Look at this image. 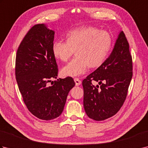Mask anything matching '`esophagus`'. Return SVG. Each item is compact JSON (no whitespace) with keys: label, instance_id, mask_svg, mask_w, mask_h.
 <instances>
[{"label":"esophagus","instance_id":"1","mask_svg":"<svg viewBox=\"0 0 148 148\" xmlns=\"http://www.w3.org/2000/svg\"><path fill=\"white\" fill-rule=\"evenodd\" d=\"M74 82L76 84V86H79L81 84V81L79 79V78H74Z\"/></svg>","mask_w":148,"mask_h":148}]
</instances>
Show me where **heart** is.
<instances>
[{
  "mask_svg": "<svg viewBox=\"0 0 148 148\" xmlns=\"http://www.w3.org/2000/svg\"><path fill=\"white\" fill-rule=\"evenodd\" d=\"M112 45V37L106 30L94 27H81L69 30L65 41L53 44L54 57L67 62L75 51V57L61 69L64 77H76L85 73L88 68L97 69L108 58Z\"/></svg>",
  "mask_w": 148,
  "mask_h": 148,
  "instance_id": "obj_1",
  "label": "heart"
}]
</instances>
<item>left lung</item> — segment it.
I'll return each instance as SVG.
<instances>
[{"label":"left lung","mask_w":148,"mask_h":148,"mask_svg":"<svg viewBox=\"0 0 148 148\" xmlns=\"http://www.w3.org/2000/svg\"><path fill=\"white\" fill-rule=\"evenodd\" d=\"M132 74L129 44L121 31L103 64L83 81V105L87 116L102 121L116 114L126 99ZM93 80L100 86H94Z\"/></svg>","instance_id":"left-lung-1"}]
</instances>
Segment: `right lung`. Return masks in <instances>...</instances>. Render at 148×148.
<instances>
[{
    "mask_svg": "<svg viewBox=\"0 0 148 148\" xmlns=\"http://www.w3.org/2000/svg\"><path fill=\"white\" fill-rule=\"evenodd\" d=\"M54 35L45 24L35 25L22 40L16 56V79L23 102L33 115L42 120L62 114L69 91L75 85L71 77L51 81L58 76L52 53Z\"/></svg>",
    "mask_w": 148,
    "mask_h": 148,
    "instance_id": "add662e5",
    "label": "right lung"
}]
</instances>
